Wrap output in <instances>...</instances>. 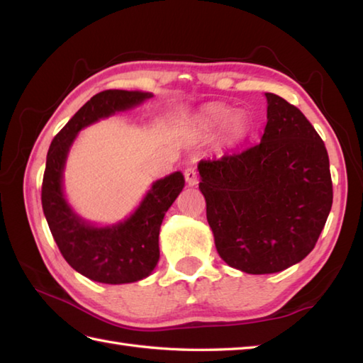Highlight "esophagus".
<instances>
[{
  "instance_id": "obj_1",
  "label": "esophagus",
  "mask_w": 363,
  "mask_h": 363,
  "mask_svg": "<svg viewBox=\"0 0 363 363\" xmlns=\"http://www.w3.org/2000/svg\"><path fill=\"white\" fill-rule=\"evenodd\" d=\"M184 176H186V181L190 187H194L198 184V172L195 167H187L186 172H184Z\"/></svg>"
}]
</instances>
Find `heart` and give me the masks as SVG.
Wrapping results in <instances>:
<instances>
[{"label":"heart","mask_w":363,"mask_h":363,"mask_svg":"<svg viewBox=\"0 0 363 363\" xmlns=\"http://www.w3.org/2000/svg\"><path fill=\"white\" fill-rule=\"evenodd\" d=\"M233 111L228 109V107H212V109L207 111L206 113V120L211 125H225L230 118H233ZM234 133L235 134H242L243 133V121L242 120H235L234 121Z\"/></svg>","instance_id":"obj_1"}]
</instances>
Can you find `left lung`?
<instances>
[{"label": "left lung", "mask_w": 363, "mask_h": 363, "mask_svg": "<svg viewBox=\"0 0 363 363\" xmlns=\"http://www.w3.org/2000/svg\"><path fill=\"white\" fill-rule=\"evenodd\" d=\"M265 96L260 143L198 164L220 257L250 274L277 273L303 260L333 207L325 142L298 107Z\"/></svg>", "instance_id": "left-lung-1"}]
</instances>
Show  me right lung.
<instances>
[{"label": "right lung", "instance_id": "add662e5", "mask_svg": "<svg viewBox=\"0 0 363 363\" xmlns=\"http://www.w3.org/2000/svg\"><path fill=\"white\" fill-rule=\"evenodd\" d=\"M152 95L104 90L91 96L54 137L46 156L42 207L54 242L68 265L91 281L129 284L150 276L159 262V230L169 206L184 189L181 172L156 181L135 212L117 225L96 228L74 213L62 190L65 160L82 128L128 111Z\"/></svg>", "mask_w": 363, "mask_h": 363}]
</instances>
